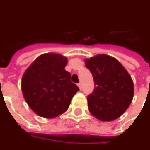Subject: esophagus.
I'll return each mask as SVG.
<instances>
[{"instance_id":"obj_1","label":"esophagus","mask_w":150,"mask_h":150,"mask_svg":"<svg viewBox=\"0 0 150 150\" xmlns=\"http://www.w3.org/2000/svg\"><path fill=\"white\" fill-rule=\"evenodd\" d=\"M78 86H79V88L80 90H82V83H78Z\"/></svg>"}]
</instances>
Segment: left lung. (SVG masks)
I'll return each instance as SVG.
<instances>
[{
    "mask_svg": "<svg viewBox=\"0 0 150 150\" xmlns=\"http://www.w3.org/2000/svg\"><path fill=\"white\" fill-rule=\"evenodd\" d=\"M92 73L94 90L87 97L90 112L98 120L112 121L123 115L134 96L132 79L116 58L105 54L85 60Z\"/></svg>",
    "mask_w": 150,
    "mask_h": 150,
    "instance_id": "8db88e82",
    "label": "left lung"
}]
</instances>
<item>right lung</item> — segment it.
Listing matches in <instances>:
<instances>
[{
    "instance_id": "add662e5",
    "label": "right lung",
    "mask_w": 150,
    "mask_h": 150,
    "mask_svg": "<svg viewBox=\"0 0 150 150\" xmlns=\"http://www.w3.org/2000/svg\"><path fill=\"white\" fill-rule=\"evenodd\" d=\"M67 59L57 53L41 55L22 78V92L33 112L52 119L65 112L79 90L65 71Z\"/></svg>"
}]
</instances>
